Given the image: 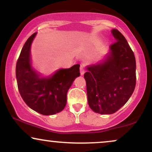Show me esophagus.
Wrapping results in <instances>:
<instances>
[{
  "label": "esophagus",
  "mask_w": 152,
  "mask_h": 152,
  "mask_svg": "<svg viewBox=\"0 0 152 152\" xmlns=\"http://www.w3.org/2000/svg\"><path fill=\"white\" fill-rule=\"evenodd\" d=\"M80 73H81V75H83L85 73V69H84V66H81V67H80Z\"/></svg>",
  "instance_id": "34e87169"
}]
</instances>
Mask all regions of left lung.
<instances>
[{
    "label": "left lung",
    "mask_w": 152,
    "mask_h": 152,
    "mask_svg": "<svg viewBox=\"0 0 152 152\" xmlns=\"http://www.w3.org/2000/svg\"><path fill=\"white\" fill-rule=\"evenodd\" d=\"M111 34L115 42L98 63L86 66L84 74L90 108L100 114H112L128 102L136 86L134 52L116 29Z\"/></svg>",
    "instance_id": "obj_1"
}]
</instances>
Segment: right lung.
<instances>
[{"label":"right lung","instance_id":"add662e5","mask_svg":"<svg viewBox=\"0 0 152 152\" xmlns=\"http://www.w3.org/2000/svg\"><path fill=\"white\" fill-rule=\"evenodd\" d=\"M37 33L28 38L23 47L15 67L19 93L28 107L43 115L61 112L67 102V92L80 76L79 64L60 69L44 76L33 66L31 44Z\"/></svg>","mask_w":152,"mask_h":152}]
</instances>
